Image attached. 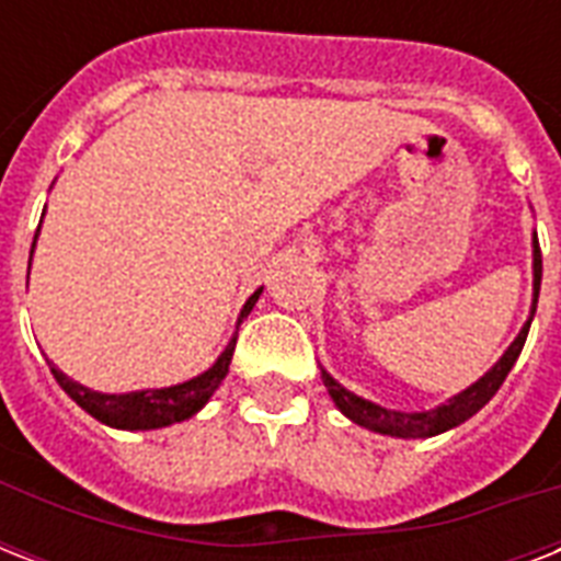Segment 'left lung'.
<instances>
[{"label": "left lung", "instance_id": "8db88e82", "mask_svg": "<svg viewBox=\"0 0 561 561\" xmlns=\"http://www.w3.org/2000/svg\"><path fill=\"white\" fill-rule=\"evenodd\" d=\"M539 288H541V250H539V238L533 232V306H530V317H527V323L522 325V332L515 337L501 358L495 360V367L486 369V373L480 375L478 381L466 387L462 392L451 396L443 404H436L431 410H413V413H404V410H390L381 408V404H375V401L364 399L358 392L346 390L341 381H334L332 375L325 373L320 367V375H323V383L332 401L337 404L343 416L352 419L355 425L367 427V431H375V434L383 436H399V439H427V436L445 434V431H451V427L462 425L466 419H471L478 413L483 404H486L497 390H501V383L510 375V369L515 367V360L522 355L524 341H527V332H530L533 317H536V302H539Z\"/></svg>", "mask_w": 561, "mask_h": 561}]
</instances>
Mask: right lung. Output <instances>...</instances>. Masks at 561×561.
Here are the masks:
<instances>
[{"label":"right lung","instance_id":"1","mask_svg":"<svg viewBox=\"0 0 561 561\" xmlns=\"http://www.w3.org/2000/svg\"><path fill=\"white\" fill-rule=\"evenodd\" d=\"M34 247H37V236H34V244H31V255H34ZM259 297H262V288L253 290L250 299L244 302L241 314H238L236 332H232L229 343L218 355V360H215L206 373L194 375V378H188V381L183 383L151 387V390L134 392H99L90 390V387H83V383H78L66 373H60L51 360H48V367H51V375H55V381L64 387L66 396H69L78 408L87 410L92 419H99L101 425L118 427V431H157V427H169L174 425V422H186V419H192L194 413L211 399V392L218 390L220 381L227 378L229 360H232V352H236L238 325L244 323V317L253 311Z\"/></svg>","mask_w":561,"mask_h":561}]
</instances>
